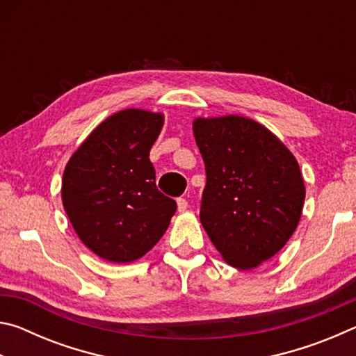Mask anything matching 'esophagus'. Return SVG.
<instances>
[{
	"label": "esophagus",
	"instance_id": "1",
	"mask_svg": "<svg viewBox=\"0 0 356 356\" xmlns=\"http://www.w3.org/2000/svg\"><path fill=\"white\" fill-rule=\"evenodd\" d=\"M177 209H179V212H185V210L188 209V201H186L185 197H179V200H177Z\"/></svg>",
	"mask_w": 356,
	"mask_h": 356
}]
</instances>
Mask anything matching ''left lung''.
<instances>
[{"mask_svg": "<svg viewBox=\"0 0 356 356\" xmlns=\"http://www.w3.org/2000/svg\"><path fill=\"white\" fill-rule=\"evenodd\" d=\"M193 134L207 176L202 226L229 265L254 268L298 226L305 184L297 160L272 131L243 116L197 118Z\"/></svg>", "mask_w": 356, "mask_h": 356, "instance_id": "obj_1", "label": "left lung"}]
</instances>
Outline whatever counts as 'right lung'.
<instances>
[{"label": "right lung", "instance_id": "add662e5", "mask_svg": "<svg viewBox=\"0 0 356 356\" xmlns=\"http://www.w3.org/2000/svg\"><path fill=\"white\" fill-rule=\"evenodd\" d=\"M161 127V113L119 111L84 140L65 166V213L81 242L105 261L143 257L176 212V201L156 188L149 160Z\"/></svg>", "mask_w": 356, "mask_h": 356}]
</instances>
